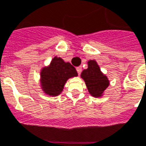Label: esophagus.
Here are the masks:
<instances>
[{"mask_svg":"<svg viewBox=\"0 0 146 146\" xmlns=\"http://www.w3.org/2000/svg\"><path fill=\"white\" fill-rule=\"evenodd\" d=\"M81 70H82V68L81 66H79V67H76V71H77V73L80 75V73H81Z\"/></svg>","mask_w":146,"mask_h":146,"instance_id":"esophagus-1","label":"esophagus"}]
</instances>
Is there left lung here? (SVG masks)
<instances>
[{
  "mask_svg": "<svg viewBox=\"0 0 146 146\" xmlns=\"http://www.w3.org/2000/svg\"><path fill=\"white\" fill-rule=\"evenodd\" d=\"M88 65L87 70H84L81 73V77L85 81L90 94L95 97H99L108 87L109 81L107 76L100 72L96 61H89Z\"/></svg>",
  "mask_w": 146,
  "mask_h": 146,
  "instance_id": "1",
  "label": "left lung"
}]
</instances>
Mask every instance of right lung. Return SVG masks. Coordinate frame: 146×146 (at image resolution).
I'll use <instances>...</instances> for the list:
<instances>
[{
	"mask_svg": "<svg viewBox=\"0 0 146 146\" xmlns=\"http://www.w3.org/2000/svg\"><path fill=\"white\" fill-rule=\"evenodd\" d=\"M77 76L76 69L70 63L55 57L47 68L41 71L42 88L50 96H58L62 91L66 80Z\"/></svg>",
	"mask_w": 146,
	"mask_h": 146,
	"instance_id": "right-lung-1",
	"label": "right lung"
}]
</instances>
